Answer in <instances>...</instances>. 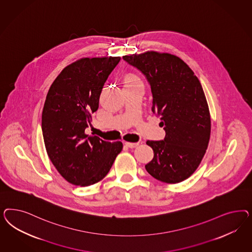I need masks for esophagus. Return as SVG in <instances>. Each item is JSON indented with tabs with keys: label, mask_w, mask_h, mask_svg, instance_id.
<instances>
[{
	"label": "esophagus",
	"mask_w": 252,
	"mask_h": 252,
	"mask_svg": "<svg viewBox=\"0 0 252 252\" xmlns=\"http://www.w3.org/2000/svg\"><path fill=\"white\" fill-rule=\"evenodd\" d=\"M126 147H128V148H135V147H137L138 145V142H126L125 143Z\"/></svg>",
	"instance_id": "obj_1"
}]
</instances>
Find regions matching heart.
<instances>
[{
    "label": "heart",
    "mask_w": 252,
    "mask_h": 252,
    "mask_svg": "<svg viewBox=\"0 0 252 252\" xmlns=\"http://www.w3.org/2000/svg\"><path fill=\"white\" fill-rule=\"evenodd\" d=\"M134 82H136V79H135L133 76H127L126 77L125 85L131 84V83H134Z\"/></svg>",
    "instance_id": "1"
}]
</instances>
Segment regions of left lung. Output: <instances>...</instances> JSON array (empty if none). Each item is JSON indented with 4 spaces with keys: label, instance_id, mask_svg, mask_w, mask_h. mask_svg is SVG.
I'll return each mask as SVG.
<instances>
[{
    "label": "left lung",
    "instance_id": "1",
    "mask_svg": "<svg viewBox=\"0 0 252 252\" xmlns=\"http://www.w3.org/2000/svg\"><path fill=\"white\" fill-rule=\"evenodd\" d=\"M145 76L153 94V114L160 117L163 140H148L154 153L147 172L161 182L179 183L196 171L206 153L211 117L198 77L179 57L147 52L123 56Z\"/></svg>",
    "mask_w": 252,
    "mask_h": 252
}]
</instances>
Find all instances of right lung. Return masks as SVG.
<instances>
[{
  "mask_svg": "<svg viewBox=\"0 0 252 252\" xmlns=\"http://www.w3.org/2000/svg\"><path fill=\"white\" fill-rule=\"evenodd\" d=\"M120 59H80L63 69L48 92L41 116L46 151L69 183L86 187L99 182L122 151L121 141L85 134L104 83Z\"/></svg>",
  "mask_w": 252,
  "mask_h": 252,
  "instance_id": "1",
  "label": "right lung"
}]
</instances>
